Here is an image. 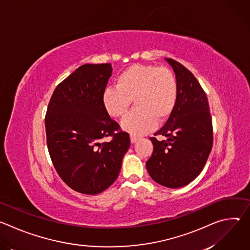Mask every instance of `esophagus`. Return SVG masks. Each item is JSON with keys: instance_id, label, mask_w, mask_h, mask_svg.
Segmentation results:
<instances>
[{"instance_id": "1", "label": "esophagus", "mask_w": 250, "mask_h": 250, "mask_svg": "<svg viewBox=\"0 0 250 250\" xmlns=\"http://www.w3.org/2000/svg\"><path fill=\"white\" fill-rule=\"evenodd\" d=\"M129 137H130V142H131V144H134V142L137 140V136H135L133 134H130Z\"/></svg>"}]
</instances>
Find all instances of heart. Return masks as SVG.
Segmentation results:
<instances>
[{
	"instance_id": "heart-1",
	"label": "heart",
	"mask_w": 250,
	"mask_h": 250,
	"mask_svg": "<svg viewBox=\"0 0 250 250\" xmlns=\"http://www.w3.org/2000/svg\"><path fill=\"white\" fill-rule=\"evenodd\" d=\"M178 98L177 80L166 67L133 64L117 77V87L103 91L105 111L114 118L125 116L132 103L135 108L125 116L123 129L139 135L151 130L156 122L165 121L173 112Z\"/></svg>"
}]
</instances>
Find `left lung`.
<instances>
[{
	"instance_id": "obj_1",
	"label": "left lung",
	"mask_w": 250,
	"mask_h": 250,
	"mask_svg": "<svg viewBox=\"0 0 250 250\" xmlns=\"http://www.w3.org/2000/svg\"><path fill=\"white\" fill-rule=\"evenodd\" d=\"M176 75L178 98L166 124L150 137L153 153L146 161L152 179L168 188L188 185L202 172L212 146V124L207 95L198 80L182 64L165 58Z\"/></svg>"
}]
</instances>
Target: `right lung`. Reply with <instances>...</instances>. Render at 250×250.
Returning a JSON list of instances; mask_svg holds the SVG:
<instances>
[{
  "label": "right lung",
  "mask_w": 250,
  "mask_h": 250,
  "mask_svg": "<svg viewBox=\"0 0 250 250\" xmlns=\"http://www.w3.org/2000/svg\"><path fill=\"white\" fill-rule=\"evenodd\" d=\"M111 64H84L55 88L45 129L47 148L61 179L76 192L96 195L118 178L130 140L102 101ZM104 137L110 140L100 143Z\"/></svg>",
  "instance_id": "1"
}]
</instances>
